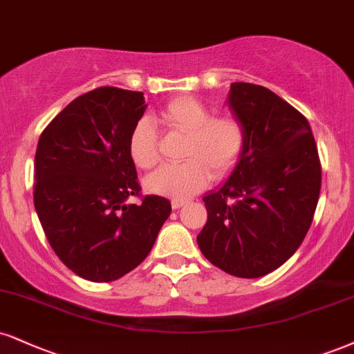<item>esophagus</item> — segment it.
Here are the masks:
<instances>
[{
    "label": "esophagus",
    "instance_id": "1",
    "mask_svg": "<svg viewBox=\"0 0 354 354\" xmlns=\"http://www.w3.org/2000/svg\"><path fill=\"white\" fill-rule=\"evenodd\" d=\"M186 204L185 199H173L171 201V207L173 209H180V207H183Z\"/></svg>",
    "mask_w": 354,
    "mask_h": 354
}]
</instances>
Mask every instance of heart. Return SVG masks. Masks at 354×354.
I'll use <instances>...</instances> for the list:
<instances>
[{
	"instance_id": "obj_1",
	"label": "heart",
	"mask_w": 354,
	"mask_h": 354,
	"mask_svg": "<svg viewBox=\"0 0 354 354\" xmlns=\"http://www.w3.org/2000/svg\"><path fill=\"white\" fill-rule=\"evenodd\" d=\"M161 118L173 129L188 135L186 161L165 165L145 180L148 191L174 199H186L207 186L211 176H227L245 150V130L231 115L212 117L211 110L194 97L173 99L161 110ZM130 158L138 168L158 163V133L150 118H140L129 138Z\"/></svg>"
}]
</instances>
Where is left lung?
Segmentation results:
<instances>
[{"mask_svg": "<svg viewBox=\"0 0 354 354\" xmlns=\"http://www.w3.org/2000/svg\"><path fill=\"white\" fill-rule=\"evenodd\" d=\"M229 107L245 130V150L223 188L203 198L207 221L198 245L221 270L257 279L304 242L322 165L308 120L269 88L234 82Z\"/></svg>", "mask_w": 354, "mask_h": 354, "instance_id": "left-lung-1", "label": "left lung"}]
</instances>
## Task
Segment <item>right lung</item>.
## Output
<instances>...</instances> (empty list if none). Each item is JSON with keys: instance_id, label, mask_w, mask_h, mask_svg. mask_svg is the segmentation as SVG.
<instances>
[{"instance_id": "right-lung-1", "label": "right lung", "mask_w": 354, "mask_h": 354, "mask_svg": "<svg viewBox=\"0 0 354 354\" xmlns=\"http://www.w3.org/2000/svg\"><path fill=\"white\" fill-rule=\"evenodd\" d=\"M143 92L99 87L72 100L46 127L34 158V207L50 247L92 282H112L150 254L171 203L140 196L129 138Z\"/></svg>"}]
</instances>
